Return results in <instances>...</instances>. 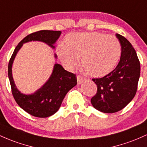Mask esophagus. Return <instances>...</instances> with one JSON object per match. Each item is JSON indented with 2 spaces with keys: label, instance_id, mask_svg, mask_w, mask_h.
Here are the masks:
<instances>
[{
  "label": "esophagus",
  "instance_id": "obj_1",
  "mask_svg": "<svg viewBox=\"0 0 147 147\" xmlns=\"http://www.w3.org/2000/svg\"><path fill=\"white\" fill-rule=\"evenodd\" d=\"M77 83H78V84H81L82 82L84 81V80H86V78H85L84 77L82 76V75H77Z\"/></svg>",
  "mask_w": 147,
  "mask_h": 147
}]
</instances>
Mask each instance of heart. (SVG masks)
I'll return each mask as SVG.
<instances>
[{"label": "heart", "mask_w": 147, "mask_h": 147, "mask_svg": "<svg viewBox=\"0 0 147 147\" xmlns=\"http://www.w3.org/2000/svg\"><path fill=\"white\" fill-rule=\"evenodd\" d=\"M65 45L58 47L63 63L70 70L80 64L87 74L95 77L108 75L116 67L121 54V45L113 35L100 32L70 33L65 37Z\"/></svg>", "instance_id": "obj_1"}]
</instances>
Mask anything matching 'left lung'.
I'll return each instance as SVG.
<instances>
[{"instance_id":"obj_1","label":"left lung","mask_w":147,"mask_h":147,"mask_svg":"<svg viewBox=\"0 0 147 147\" xmlns=\"http://www.w3.org/2000/svg\"><path fill=\"white\" fill-rule=\"evenodd\" d=\"M121 45V55L116 68L102 78L92 79L97 92L91 99L93 107L104 113L123 109L136 94L140 75V63L130 42L117 34Z\"/></svg>"}]
</instances>
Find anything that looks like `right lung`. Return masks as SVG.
Returning a JSON list of instances; mask_svg holds the SVG:
<instances>
[{"mask_svg": "<svg viewBox=\"0 0 147 147\" xmlns=\"http://www.w3.org/2000/svg\"><path fill=\"white\" fill-rule=\"evenodd\" d=\"M60 30H42L30 33L16 47L8 64V77L12 96L16 102L25 112L39 118H46L59 110L65 95L77 84L76 75L65 70L59 64H55L52 74L47 82L38 91L31 95L21 93L14 83L12 75V65L17 51L24 43L32 40L44 42L54 47L53 44L59 38ZM56 57V56H55Z\"/></svg>", "mask_w": 147, "mask_h": 147, "instance_id": "add662e5", "label": "right lung"}]
</instances>
